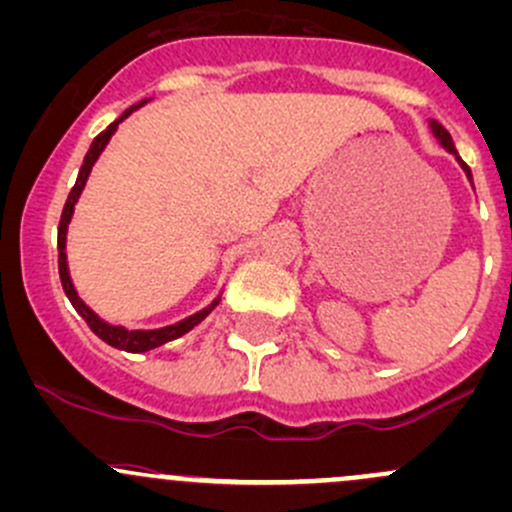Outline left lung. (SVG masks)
<instances>
[{
    "label": "left lung",
    "instance_id": "8db88e82",
    "mask_svg": "<svg viewBox=\"0 0 512 512\" xmlns=\"http://www.w3.org/2000/svg\"><path fill=\"white\" fill-rule=\"evenodd\" d=\"M429 129H432L434 139H437V142L441 144V147H444V149H446V152H449V154H451V157H454L456 161H459V166H461V169H464L466 179H469V181H471V186H473V176H471V169H469V166H466V161L459 157V152H456L454 142H451V134H449V132H446V129H444V127H441L437 120H429Z\"/></svg>",
    "mask_w": 512,
    "mask_h": 512
}]
</instances>
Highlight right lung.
Returning a JSON list of instances; mask_svg holds the SVG:
<instances>
[{"mask_svg": "<svg viewBox=\"0 0 512 512\" xmlns=\"http://www.w3.org/2000/svg\"><path fill=\"white\" fill-rule=\"evenodd\" d=\"M147 102L149 100H139L137 105H132V107H129V110L122 112V115L117 117V120L112 122V125H107L105 132H100L98 137L93 139V144H90L88 154H85V159H83V166H80V171H78V179H75V186L71 188V193H68L66 206H63L61 223H58V274H61L63 292H66V297L73 304V309L78 311L80 316H83L85 324L90 326V331H93L95 336L102 338V341H105L107 346L120 348V351H127V353H147V351H154V348L164 346V343L174 341V338H181V336H184V333L191 331L193 326L201 324V321L206 319V316L215 309V306L220 304V297H223V292H220L218 297L211 301V304L203 306V309L196 311V314L186 316V319L176 321V324L161 326V328H127V326H120V324H110V321H105V319H102V316L95 314V311L90 309V306L85 304L83 299H80L78 289H75V284H73V279H71V270H68L66 242H68V225H71L73 213H75V203H78L80 193H83L85 184H88V176H90V171H93L95 161H98L100 154L105 152L107 142H110L112 134L117 132L120 122H125L134 110H139V107L147 105Z\"/></svg>", "mask_w": 512, "mask_h": 512, "instance_id": "right-lung-1", "label": "right lung"}]
</instances>
